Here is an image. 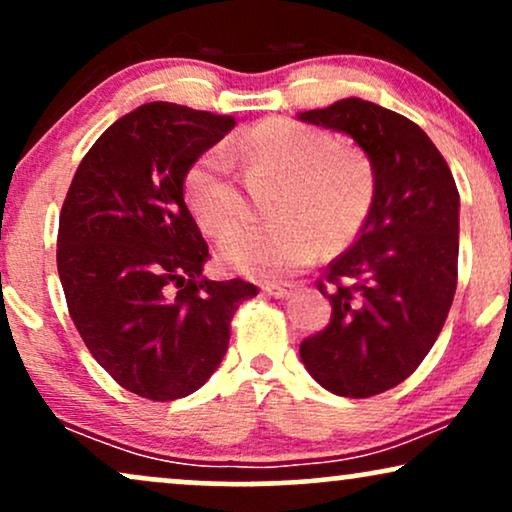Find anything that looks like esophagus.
I'll return each instance as SVG.
<instances>
[{
  "label": "esophagus",
  "mask_w": 512,
  "mask_h": 512,
  "mask_svg": "<svg viewBox=\"0 0 512 512\" xmlns=\"http://www.w3.org/2000/svg\"><path fill=\"white\" fill-rule=\"evenodd\" d=\"M262 293L269 297H286L293 293V286H290V283H264Z\"/></svg>",
  "instance_id": "1"
}]
</instances>
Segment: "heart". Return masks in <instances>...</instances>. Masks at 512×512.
<instances>
[{
	"label": "heart",
	"mask_w": 512,
	"mask_h": 512,
	"mask_svg": "<svg viewBox=\"0 0 512 512\" xmlns=\"http://www.w3.org/2000/svg\"><path fill=\"white\" fill-rule=\"evenodd\" d=\"M234 158L250 170L281 174L271 196L276 219L231 234L219 260L238 274L278 278L307 267L319 248L338 252L359 236L375 200V167L366 151L331 132L286 118L252 125L241 139L205 151L184 179L186 203L205 234L222 238L248 215Z\"/></svg>",
	"instance_id": "1"
}]
</instances>
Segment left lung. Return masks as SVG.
I'll return each mask as SVG.
<instances>
[{"label": "left lung", "instance_id": "left-lung-1", "mask_svg": "<svg viewBox=\"0 0 512 512\" xmlns=\"http://www.w3.org/2000/svg\"><path fill=\"white\" fill-rule=\"evenodd\" d=\"M300 120L349 134L375 167L357 241L316 281L331 321L300 342L316 383L366 399L404 383L442 333L458 283V189L437 146L404 115L342 99Z\"/></svg>", "mask_w": 512, "mask_h": 512}]
</instances>
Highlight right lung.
I'll return each instance as SVG.
<instances>
[{
  "mask_svg": "<svg viewBox=\"0 0 512 512\" xmlns=\"http://www.w3.org/2000/svg\"><path fill=\"white\" fill-rule=\"evenodd\" d=\"M236 118L146 103L96 139L58 219L56 264L92 357L151 401L196 392L226 354L231 319L257 286L208 281V243L186 208L191 165Z\"/></svg>",
  "mask_w": 512,
  "mask_h": 512,
  "instance_id": "right-lung-1",
  "label": "right lung"
}]
</instances>
